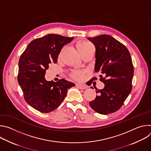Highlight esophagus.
I'll list each match as a JSON object with an SVG mask.
<instances>
[{
    "label": "esophagus",
    "instance_id": "obj_1",
    "mask_svg": "<svg viewBox=\"0 0 151 151\" xmlns=\"http://www.w3.org/2000/svg\"><path fill=\"white\" fill-rule=\"evenodd\" d=\"M76 87L79 88V89H82V90H85L87 88V86L84 84H81V83H77L76 84Z\"/></svg>",
    "mask_w": 151,
    "mask_h": 151
}]
</instances>
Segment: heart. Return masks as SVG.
Here are the masks:
<instances>
[{"label": "heart", "mask_w": 151, "mask_h": 151, "mask_svg": "<svg viewBox=\"0 0 151 151\" xmlns=\"http://www.w3.org/2000/svg\"><path fill=\"white\" fill-rule=\"evenodd\" d=\"M76 48L78 51L81 53L88 50L89 48H90L92 46V45L90 43L85 41V40H79L77 42L76 44ZM84 75V73L82 71H75L73 72L72 74V76L77 80H81L83 79Z\"/></svg>", "instance_id": "1"}]
</instances>
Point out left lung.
Masks as SVG:
<instances>
[{"label":"left lung","mask_w":151,"mask_h":151,"mask_svg":"<svg viewBox=\"0 0 151 151\" xmlns=\"http://www.w3.org/2000/svg\"><path fill=\"white\" fill-rule=\"evenodd\" d=\"M96 47L94 70L100 72L104 87L96 89V99L90 106L96 112L107 115L117 111L132 90L134 68L128 49L110 35L88 37ZM97 79L93 78L92 80Z\"/></svg>","instance_id":"1"}]
</instances>
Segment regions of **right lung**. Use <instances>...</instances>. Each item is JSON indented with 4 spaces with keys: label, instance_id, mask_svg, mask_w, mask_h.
<instances>
[{
    "label": "right lung",
    "instance_id": "1",
    "mask_svg": "<svg viewBox=\"0 0 151 151\" xmlns=\"http://www.w3.org/2000/svg\"><path fill=\"white\" fill-rule=\"evenodd\" d=\"M73 37L48 34L32 40L18 62V82L26 101L35 109L49 113L63 102L69 88L75 84L64 79L55 82L45 78L46 70L57 63L63 47Z\"/></svg>",
    "mask_w": 151,
    "mask_h": 151
}]
</instances>
